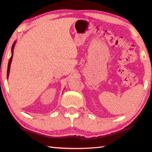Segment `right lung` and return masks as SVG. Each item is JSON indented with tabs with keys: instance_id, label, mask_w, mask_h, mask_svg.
I'll list each match as a JSON object with an SVG mask.
<instances>
[{
	"instance_id": "1",
	"label": "right lung",
	"mask_w": 152,
	"mask_h": 152,
	"mask_svg": "<svg viewBox=\"0 0 152 152\" xmlns=\"http://www.w3.org/2000/svg\"><path fill=\"white\" fill-rule=\"evenodd\" d=\"M16 43V41L14 42L12 44V49H11V52H12V55H11L10 58L9 59V61H8V69H7V79L8 78V75H9V72H10V65L11 63H12V57H13V53H14V46H15V44Z\"/></svg>"
}]
</instances>
